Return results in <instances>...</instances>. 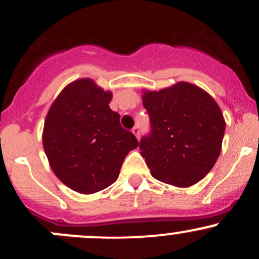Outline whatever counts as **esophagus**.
I'll return each mask as SVG.
<instances>
[{
  "label": "esophagus",
  "mask_w": 259,
  "mask_h": 259,
  "mask_svg": "<svg viewBox=\"0 0 259 259\" xmlns=\"http://www.w3.org/2000/svg\"><path fill=\"white\" fill-rule=\"evenodd\" d=\"M132 132H133V134H134V135H135L136 136V139H140V127L139 126H134L133 127V130H132Z\"/></svg>",
  "instance_id": "obj_1"
}]
</instances>
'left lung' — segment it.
I'll return each mask as SVG.
<instances>
[{
	"mask_svg": "<svg viewBox=\"0 0 259 259\" xmlns=\"http://www.w3.org/2000/svg\"><path fill=\"white\" fill-rule=\"evenodd\" d=\"M150 114V136L140 141L141 156L154 179L189 187L203 179L222 151L225 120L203 89L179 81L159 91H142Z\"/></svg>",
	"mask_w": 259,
	"mask_h": 259,
	"instance_id": "left-lung-1",
	"label": "left lung"
}]
</instances>
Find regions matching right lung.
Listing matches in <instances>:
<instances>
[{"mask_svg": "<svg viewBox=\"0 0 259 259\" xmlns=\"http://www.w3.org/2000/svg\"><path fill=\"white\" fill-rule=\"evenodd\" d=\"M112 92L90 78L74 80L47 112L42 132L50 167L64 185L90 195L112 185L124 158L139 146L109 108Z\"/></svg>", "mask_w": 259, "mask_h": 259, "instance_id": "right-lung-1", "label": "right lung"}]
</instances>
